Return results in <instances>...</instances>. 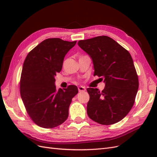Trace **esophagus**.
Listing matches in <instances>:
<instances>
[{
	"mask_svg": "<svg viewBox=\"0 0 157 157\" xmlns=\"http://www.w3.org/2000/svg\"><path fill=\"white\" fill-rule=\"evenodd\" d=\"M78 90L79 92H84L85 90H86V88L84 86H80L78 87Z\"/></svg>",
	"mask_w": 157,
	"mask_h": 157,
	"instance_id": "34e87169",
	"label": "esophagus"
}]
</instances>
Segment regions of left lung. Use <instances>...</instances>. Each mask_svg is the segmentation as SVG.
Masks as SVG:
<instances>
[{"label": "left lung", "mask_w": 157, "mask_h": 157, "mask_svg": "<svg viewBox=\"0 0 157 157\" xmlns=\"http://www.w3.org/2000/svg\"><path fill=\"white\" fill-rule=\"evenodd\" d=\"M78 46L93 61L94 74L105 83L101 92L88 88L87 114L94 121L111 125L121 121L134 105L138 77L130 54L107 36L79 40Z\"/></svg>", "instance_id": "obj_1"}]
</instances>
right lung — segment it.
I'll use <instances>...</instances> for the list:
<instances>
[{
  "label": "right lung",
  "instance_id": "1",
  "mask_svg": "<svg viewBox=\"0 0 157 157\" xmlns=\"http://www.w3.org/2000/svg\"><path fill=\"white\" fill-rule=\"evenodd\" d=\"M76 42L47 39L27 54L23 63L21 97L28 115L42 128H53L67 120L72 98L78 94L75 85L57 90L54 78L62 69L65 56Z\"/></svg>",
  "mask_w": 157,
  "mask_h": 157
}]
</instances>
